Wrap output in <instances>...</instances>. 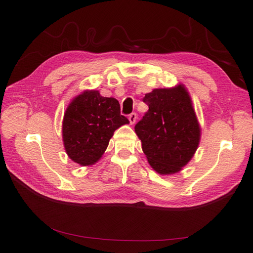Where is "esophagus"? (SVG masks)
<instances>
[{"mask_svg":"<svg viewBox=\"0 0 253 253\" xmlns=\"http://www.w3.org/2000/svg\"><path fill=\"white\" fill-rule=\"evenodd\" d=\"M128 120H129L130 124H135L136 120H137V114H136V113H131V114H129V116H128Z\"/></svg>","mask_w":253,"mask_h":253,"instance_id":"obj_1","label":"esophagus"}]
</instances>
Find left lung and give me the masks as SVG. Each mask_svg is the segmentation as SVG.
Masks as SVG:
<instances>
[{"mask_svg":"<svg viewBox=\"0 0 253 253\" xmlns=\"http://www.w3.org/2000/svg\"><path fill=\"white\" fill-rule=\"evenodd\" d=\"M148 112L135 126L143 153L160 174H174L193 157L200 127L190 96L181 85L154 89L142 100Z\"/></svg>","mask_w":253,"mask_h":253,"instance_id":"left-lung-1","label":"left lung"}]
</instances>
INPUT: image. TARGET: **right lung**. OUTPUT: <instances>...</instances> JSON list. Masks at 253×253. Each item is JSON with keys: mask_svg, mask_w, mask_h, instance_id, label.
<instances>
[{"mask_svg": "<svg viewBox=\"0 0 253 253\" xmlns=\"http://www.w3.org/2000/svg\"><path fill=\"white\" fill-rule=\"evenodd\" d=\"M114 98L84 91L69 104L63 121V141L68 157L80 165H92L104 153L113 133L128 124Z\"/></svg>", "mask_w": 253, "mask_h": 253, "instance_id": "obj_1", "label": "right lung"}]
</instances>
